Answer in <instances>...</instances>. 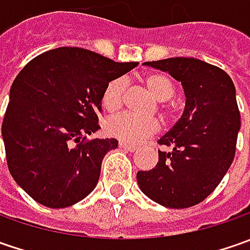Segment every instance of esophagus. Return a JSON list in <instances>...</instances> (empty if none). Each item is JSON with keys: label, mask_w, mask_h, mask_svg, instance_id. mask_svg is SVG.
Masks as SVG:
<instances>
[{"label": "esophagus", "mask_w": 250, "mask_h": 250, "mask_svg": "<svg viewBox=\"0 0 250 250\" xmlns=\"http://www.w3.org/2000/svg\"><path fill=\"white\" fill-rule=\"evenodd\" d=\"M120 147L124 150H128V151H135V150H136V146L129 145V143H126V142H120Z\"/></svg>", "instance_id": "34e87169"}]
</instances>
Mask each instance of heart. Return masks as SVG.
<instances>
[{
  "label": "heart",
  "mask_w": 250,
  "mask_h": 250,
  "mask_svg": "<svg viewBox=\"0 0 250 250\" xmlns=\"http://www.w3.org/2000/svg\"><path fill=\"white\" fill-rule=\"evenodd\" d=\"M145 83L150 93L157 101H168L174 96V84L169 78L161 73H151L145 78ZM126 91V81L118 78L107 83L101 96V104L104 110L114 112L120 110ZM105 130L110 136L126 142L139 143L159 129V122L154 118L135 117L130 114L114 115L105 121Z\"/></svg>",
  "instance_id": "obj_1"
}]
</instances>
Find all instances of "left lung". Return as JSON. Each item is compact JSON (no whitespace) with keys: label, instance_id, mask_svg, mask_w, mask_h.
Wrapping results in <instances>:
<instances>
[{"label":"left lung","instance_id":"1","mask_svg":"<svg viewBox=\"0 0 250 250\" xmlns=\"http://www.w3.org/2000/svg\"><path fill=\"white\" fill-rule=\"evenodd\" d=\"M143 65L181 82L187 100L181 118L159 140L168 150H159L156 167L136 174L140 190L164 207L195 206L218 187L235 156L241 129L235 86L223 69L196 58Z\"/></svg>","mask_w":250,"mask_h":250}]
</instances>
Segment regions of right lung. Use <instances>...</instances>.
I'll return each instance as SVG.
<instances>
[{"label": "right lung", "instance_id": "right-lung-1", "mask_svg": "<svg viewBox=\"0 0 250 250\" xmlns=\"http://www.w3.org/2000/svg\"><path fill=\"white\" fill-rule=\"evenodd\" d=\"M135 66L61 47L37 55L15 78L1 129L6 163L37 203L63 208L96 188L103 159L118 140H86V135L100 129L97 115L107 83Z\"/></svg>", "mask_w": 250, "mask_h": 250}]
</instances>
